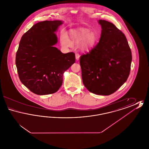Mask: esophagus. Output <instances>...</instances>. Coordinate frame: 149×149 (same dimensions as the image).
<instances>
[{"label":"esophagus","instance_id":"34e87169","mask_svg":"<svg viewBox=\"0 0 149 149\" xmlns=\"http://www.w3.org/2000/svg\"><path fill=\"white\" fill-rule=\"evenodd\" d=\"M75 57H76V60H79V58H80V55L78 54V53H76L75 54Z\"/></svg>","mask_w":149,"mask_h":149}]
</instances>
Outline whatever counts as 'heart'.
<instances>
[{
    "label": "heart",
    "instance_id": "heart-1",
    "mask_svg": "<svg viewBox=\"0 0 149 149\" xmlns=\"http://www.w3.org/2000/svg\"><path fill=\"white\" fill-rule=\"evenodd\" d=\"M71 40L66 33H62L60 41L62 45L65 47H70L72 46L73 42L75 44H80V47L84 51L92 50L95 45L97 38L93 32L89 29H74L70 31Z\"/></svg>",
    "mask_w": 149,
    "mask_h": 149
}]
</instances>
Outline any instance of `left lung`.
<instances>
[{
  "label": "left lung",
  "mask_w": 149,
  "mask_h": 149,
  "mask_svg": "<svg viewBox=\"0 0 149 149\" xmlns=\"http://www.w3.org/2000/svg\"><path fill=\"white\" fill-rule=\"evenodd\" d=\"M99 42L80 57L81 77L85 88L94 94L108 95L127 80L132 54L123 33L113 23L99 20Z\"/></svg>",
  "instance_id": "obj_1"
}]
</instances>
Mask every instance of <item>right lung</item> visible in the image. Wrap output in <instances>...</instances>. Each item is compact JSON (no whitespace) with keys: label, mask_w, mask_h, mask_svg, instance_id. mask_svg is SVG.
I'll return each instance as SVG.
<instances>
[{"label":"right lung","mask_w":149,"mask_h":149,"mask_svg":"<svg viewBox=\"0 0 149 149\" xmlns=\"http://www.w3.org/2000/svg\"><path fill=\"white\" fill-rule=\"evenodd\" d=\"M60 21L38 22L22 36L16 53L15 64L22 83L32 92L46 95L56 92L64 72L75 61L72 52L63 54L54 47Z\"/></svg>","instance_id":"right-lung-1"}]
</instances>
